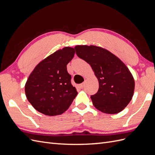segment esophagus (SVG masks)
Listing matches in <instances>:
<instances>
[{
    "label": "esophagus",
    "mask_w": 155,
    "mask_h": 155,
    "mask_svg": "<svg viewBox=\"0 0 155 155\" xmlns=\"http://www.w3.org/2000/svg\"><path fill=\"white\" fill-rule=\"evenodd\" d=\"M78 87L80 88H83L84 87V82H83V83H82V84H79L78 85Z\"/></svg>",
    "instance_id": "1"
}]
</instances>
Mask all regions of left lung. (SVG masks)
<instances>
[{
	"label": "left lung",
	"mask_w": 155,
	"mask_h": 155,
	"mask_svg": "<svg viewBox=\"0 0 155 155\" xmlns=\"http://www.w3.org/2000/svg\"><path fill=\"white\" fill-rule=\"evenodd\" d=\"M78 58L92 67L99 82L97 92L91 96L94 106L100 111L116 114L128 105L135 83L124 63L109 51L96 46H77Z\"/></svg>",
	"instance_id": "obj_1"
}]
</instances>
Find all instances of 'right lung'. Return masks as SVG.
<instances>
[{
	"instance_id": "right-lung-1",
	"label": "right lung",
	"mask_w": 155,
	"mask_h": 155,
	"mask_svg": "<svg viewBox=\"0 0 155 155\" xmlns=\"http://www.w3.org/2000/svg\"><path fill=\"white\" fill-rule=\"evenodd\" d=\"M74 53L71 47L59 50L40 62L29 75L25 86L26 97L38 112L59 115L76 97L78 93L67 69Z\"/></svg>"
}]
</instances>
